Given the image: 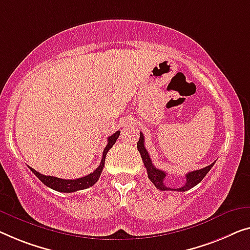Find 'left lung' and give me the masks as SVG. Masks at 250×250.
<instances>
[{"label":"left lung","mask_w":250,"mask_h":250,"mask_svg":"<svg viewBox=\"0 0 250 250\" xmlns=\"http://www.w3.org/2000/svg\"><path fill=\"white\" fill-rule=\"evenodd\" d=\"M144 143H145L144 135H143V132H140L139 141L137 143L138 151L140 152L141 158H143V162L145 164V167L147 168L148 178L152 182V184H154L158 189H161V191H177V192L188 191V189L194 188L195 185L199 184L200 182L202 181L204 177H206V175L208 173V170L213 167L214 163H215V162L212 163L211 165L204 167V168H202V169L193 170V172L188 173L185 176L186 183L183 186H181V188H167V186H165V184H164V180H165V177H166V173L163 172V170H161V169L156 168V167L154 166V164H152L150 157H149L148 151L146 150V148H145Z\"/></svg>","instance_id":"8db88e82"}]
</instances>
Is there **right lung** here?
<instances>
[{"mask_svg": "<svg viewBox=\"0 0 250 250\" xmlns=\"http://www.w3.org/2000/svg\"><path fill=\"white\" fill-rule=\"evenodd\" d=\"M119 135H120V131H117V132H114L113 135H111L109 138H107V145L103 150L101 164H100V166L94 170V172L86 175V176H84V177L76 178V180H62V178H58L55 176H46V175H42L39 172H37V170L33 169L32 167H29V166L28 167L30 168V170H31V172L35 174L36 176L38 177L44 185L48 186V188L55 189V191L64 192V193H72V192L80 191V189L88 188L89 186L94 185L100 178V175H101L103 167H104V162H105L106 152L109 151L111 148H112V146L115 144V141H117V139L119 138Z\"/></svg>", "mask_w": 250, "mask_h": 250, "instance_id": "1", "label": "right lung"}]
</instances>
